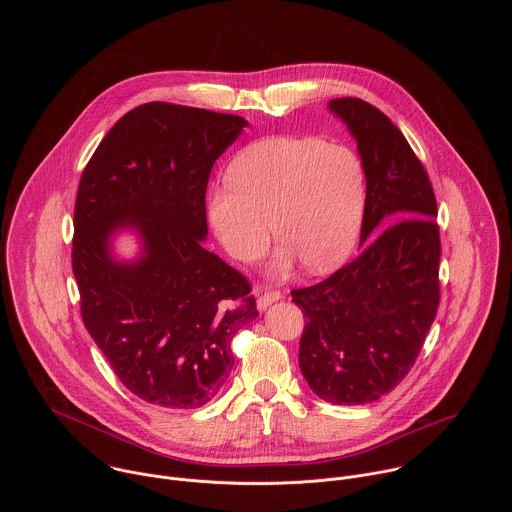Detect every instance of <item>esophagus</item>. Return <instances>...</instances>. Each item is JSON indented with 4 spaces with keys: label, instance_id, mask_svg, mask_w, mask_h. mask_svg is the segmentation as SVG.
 Instances as JSON below:
<instances>
[{
    "label": "esophagus",
    "instance_id": "34e87169",
    "mask_svg": "<svg viewBox=\"0 0 512 512\" xmlns=\"http://www.w3.org/2000/svg\"><path fill=\"white\" fill-rule=\"evenodd\" d=\"M282 297H284V293L282 292H264L258 297L256 305H258V309L262 311V309H266L268 305H272L274 301H278V299H282Z\"/></svg>",
    "mask_w": 512,
    "mask_h": 512
}]
</instances>
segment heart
<instances>
[{"label":"heart","mask_w":512,"mask_h":512,"mask_svg":"<svg viewBox=\"0 0 512 512\" xmlns=\"http://www.w3.org/2000/svg\"><path fill=\"white\" fill-rule=\"evenodd\" d=\"M366 171L353 147L317 136H272L244 147L226 185L207 195V217L224 250L258 260L280 240L272 270L284 276L299 260L329 272L353 252L365 215Z\"/></svg>","instance_id":"obj_1"}]
</instances>
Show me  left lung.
I'll list each match as a JSON object with an SVG mask.
<instances>
[{"instance_id":"left-lung-1","label":"left lung","mask_w":512,"mask_h":512,"mask_svg":"<svg viewBox=\"0 0 512 512\" xmlns=\"http://www.w3.org/2000/svg\"><path fill=\"white\" fill-rule=\"evenodd\" d=\"M365 163V250L327 280L292 290L303 307L299 368L331 404H366L394 390L416 363L439 305L438 203L430 177L386 114L335 98Z\"/></svg>"}]
</instances>
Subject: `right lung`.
I'll use <instances>...</instances> for the list:
<instances>
[{
  "label": "right lung",
  "instance_id": "add662e5",
  "mask_svg": "<svg viewBox=\"0 0 512 512\" xmlns=\"http://www.w3.org/2000/svg\"><path fill=\"white\" fill-rule=\"evenodd\" d=\"M248 122L169 102L124 114L92 153L74 203L73 274L86 331L122 384L163 408L217 396L230 341L258 317L248 280L203 246L211 169ZM136 229L120 263L111 234Z\"/></svg>",
  "mask_w": 512,
  "mask_h": 512
}]
</instances>
